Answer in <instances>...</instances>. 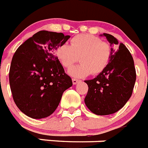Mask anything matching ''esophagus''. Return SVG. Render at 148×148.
Listing matches in <instances>:
<instances>
[{"label": "esophagus", "mask_w": 148, "mask_h": 148, "mask_svg": "<svg viewBox=\"0 0 148 148\" xmlns=\"http://www.w3.org/2000/svg\"><path fill=\"white\" fill-rule=\"evenodd\" d=\"M72 81H73V84H76L77 83L79 82V80H78V79H72Z\"/></svg>", "instance_id": "obj_1"}]
</instances>
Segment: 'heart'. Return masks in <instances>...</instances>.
Wrapping results in <instances>:
<instances>
[{"label":"heart","instance_id":"heart-1","mask_svg":"<svg viewBox=\"0 0 148 148\" xmlns=\"http://www.w3.org/2000/svg\"><path fill=\"white\" fill-rule=\"evenodd\" d=\"M56 57L64 68L69 69L78 60L81 64L71 68L69 73L82 78L98 75L107 67L111 58L110 45L95 36L80 34L70 40V44H61L57 49Z\"/></svg>","mask_w":148,"mask_h":148}]
</instances>
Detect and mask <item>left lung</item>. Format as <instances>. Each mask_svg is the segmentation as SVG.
<instances>
[{
	"label": "left lung",
	"instance_id": "left-lung-1",
	"mask_svg": "<svg viewBox=\"0 0 148 148\" xmlns=\"http://www.w3.org/2000/svg\"><path fill=\"white\" fill-rule=\"evenodd\" d=\"M111 45L118 44L114 36L103 34ZM136 80L134 60L123 43L114 51L112 49L107 67L96 78L84 81L88 91L84 103L97 115H108L119 111L132 96Z\"/></svg>",
	"mask_w": 148,
	"mask_h": 148
}]
</instances>
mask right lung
<instances>
[{
    "mask_svg": "<svg viewBox=\"0 0 148 148\" xmlns=\"http://www.w3.org/2000/svg\"><path fill=\"white\" fill-rule=\"evenodd\" d=\"M70 36L40 31L21 44L12 57L9 79L13 100L27 116L44 118L56 110L63 93L73 85L55 50Z\"/></svg>",
    "mask_w": 148,
    "mask_h": 148,
    "instance_id": "obj_1",
    "label": "right lung"
}]
</instances>
